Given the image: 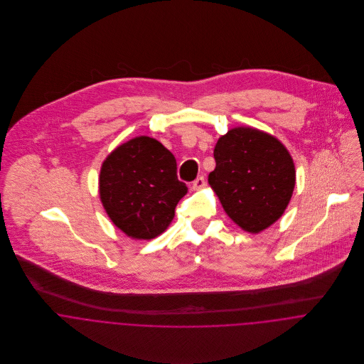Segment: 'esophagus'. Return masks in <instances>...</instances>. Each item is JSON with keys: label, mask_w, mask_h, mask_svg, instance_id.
I'll return each mask as SVG.
<instances>
[{"label": "esophagus", "mask_w": 364, "mask_h": 364, "mask_svg": "<svg viewBox=\"0 0 364 364\" xmlns=\"http://www.w3.org/2000/svg\"><path fill=\"white\" fill-rule=\"evenodd\" d=\"M206 186V181H205V178L203 176H199L196 181H193V183H192V189L193 191H200V189H203Z\"/></svg>", "instance_id": "obj_1"}]
</instances>
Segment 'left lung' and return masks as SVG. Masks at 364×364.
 I'll return each mask as SVG.
<instances>
[{
	"instance_id": "1",
	"label": "left lung",
	"mask_w": 364,
	"mask_h": 364,
	"mask_svg": "<svg viewBox=\"0 0 364 364\" xmlns=\"http://www.w3.org/2000/svg\"><path fill=\"white\" fill-rule=\"evenodd\" d=\"M214 159L208 185L238 227L259 234L283 215L296 186V166L280 140L255 127H234L218 139Z\"/></svg>"
}]
</instances>
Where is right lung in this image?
Returning <instances> with one entry per match:
<instances>
[{"label": "right lung", "instance_id": "1", "mask_svg": "<svg viewBox=\"0 0 364 364\" xmlns=\"http://www.w3.org/2000/svg\"><path fill=\"white\" fill-rule=\"evenodd\" d=\"M188 188L176 176V159L158 140L134 137L105 158L100 198L112 223L133 240H153L175 215Z\"/></svg>", "mask_w": 364, "mask_h": 364}]
</instances>
